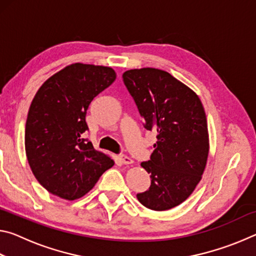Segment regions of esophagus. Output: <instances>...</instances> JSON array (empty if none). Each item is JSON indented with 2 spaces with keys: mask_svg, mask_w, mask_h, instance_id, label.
<instances>
[{
  "mask_svg": "<svg viewBox=\"0 0 256 256\" xmlns=\"http://www.w3.org/2000/svg\"><path fill=\"white\" fill-rule=\"evenodd\" d=\"M120 160L124 164H133V160L130 158V157H128V156H124V154L120 156Z\"/></svg>",
  "mask_w": 256,
  "mask_h": 256,
  "instance_id": "obj_1",
  "label": "esophagus"
}]
</instances>
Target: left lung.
<instances>
[{
	"instance_id": "obj_1",
	"label": "left lung",
	"mask_w": 256,
	"mask_h": 256,
	"mask_svg": "<svg viewBox=\"0 0 256 256\" xmlns=\"http://www.w3.org/2000/svg\"><path fill=\"white\" fill-rule=\"evenodd\" d=\"M123 81L144 128L157 131L150 160L141 162L151 185L136 198L148 209L170 210L192 194L204 172L209 154L204 108L192 89L159 68L128 70Z\"/></svg>"
}]
</instances>
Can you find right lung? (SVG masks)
I'll use <instances>...</instances> for the list:
<instances>
[{
    "label": "right lung",
    "instance_id": "obj_1",
    "mask_svg": "<svg viewBox=\"0 0 256 256\" xmlns=\"http://www.w3.org/2000/svg\"><path fill=\"white\" fill-rule=\"evenodd\" d=\"M115 79L112 68L74 63L34 94L26 122V154L36 180L54 196L70 201L84 196L114 164L82 134L90 102Z\"/></svg>",
    "mask_w": 256,
    "mask_h": 256
}]
</instances>
